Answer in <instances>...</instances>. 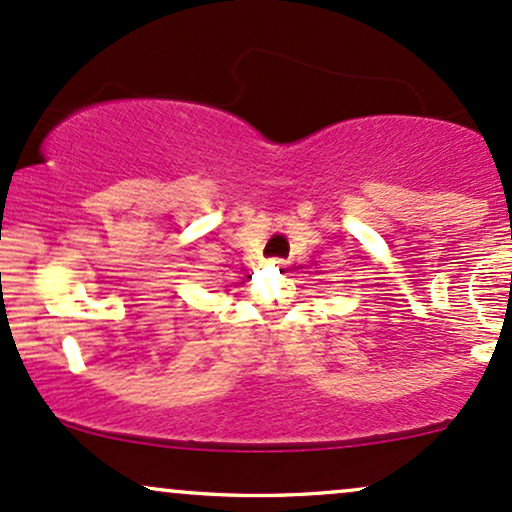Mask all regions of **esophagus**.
I'll return each instance as SVG.
<instances>
[{"mask_svg":"<svg viewBox=\"0 0 512 512\" xmlns=\"http://www.w3.org/2000/svg\"><path fill=\"white\" fill-rule=\"evenodd\" d=\"M269 264H271V267H278V269H283V267H286V262H283V260H271Z\"/></svg>","mask_w":512,"mask_h":512,"instance_id":"obj_1","label":"esophagus"}]
</instances>
